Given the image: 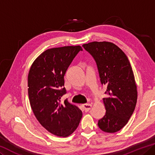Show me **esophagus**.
<instances>
[{"instance_id": "obj_1", "label": "esophagus", "mask_w": 155, "mask_h": 155, "mask_svg": "<svg viewBox=\"0 0 155 155\" xmlns=\"http://www.w3.org/2000/svg\"><path fill=\"white\" fill-rule=\"evenodd\" d=\"M82 107L83 110H84V111L85 112H87L89 111V110L91 109V107H92V105H90L89 104H83L82 105Z\"/></svg>"}]
</instances>
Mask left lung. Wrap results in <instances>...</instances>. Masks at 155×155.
<instances>
[{"label": "left lung", "instance_id": "left-lung-1", "mask_svg": "<svg viewBox=\"0 0 155 155\" xmlns=\"http://www.w3.org/2000/svg\"><path fill=\"white\" fill-rule=\"evenodd\" d=\"M97 63L100 81L106 85L104 104L106 112L99 120L101 130L109 133L119 131L127 124L136 106L137 85L128 58L115 44L106 42L83 45Z\"/></svg>", "mask_w": 155, "mask_h": 155}]
</instances>
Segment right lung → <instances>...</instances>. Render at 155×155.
<instances>
[{"mask_svg":"<svg viewBox=\"0 0 155 155\" xmlns=\"http://www.w3.org/2000/svg\"><path fill=\"white\" fill-rule=\"evenodd\" d=\"M81 46L45 50L34 61L28 74V96L34 115L50 133L66 137L77 128L82 117L78 107L61 98L66 94L64 76Z\"/></svg>","mask_w":155,"mask_h":155,"instance_id":"add662e5","label":"right lung"}]
</instances>
